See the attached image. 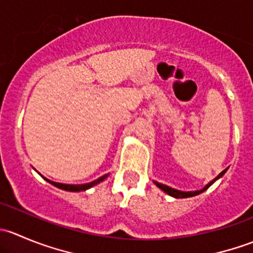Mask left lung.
I'll use <instances>...</instances> for the list:
<instances>
[{
	"instance_id": "1",
	"label": "left lung",
	"mask_w": 253,
	"mask_h": 253,
	"mask_svg": "<svg viewBox=\"0 0 253 253\" xmlns=\"http://www.w3.org/2000/svg\"><path fill=\"white\" fill-rule=\"evenodd\" d=\"M225 171H226V169L224 170V171H221L220 174H219L218 176H216V177L214 178L213 181H211V182H209L208 185H207L205 188H202V190H200V191H193V192H182V191L175 190V188L169 187V186H167V185H163V183L157 182V181H155V185H157L158 187L160 188V190L164 191L165 193H168V195L172 196V197H175V198H187V197H193V196H197V195H200V193L205 192V191L207 190V188H208L209 186H211V183L214 182V181H216V180H218L219 177H221V176H223L224 174H225Z\"/></svg>"
}]
</instances>
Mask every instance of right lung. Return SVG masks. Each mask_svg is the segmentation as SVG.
I'll return each mask as SVG.
<instances>
[{"label":"right lung","instance_id":"add662e5","mask_svg":"<svg viewBox=\"0 0 253 253\" xmlns=\"http://www.w3.org/2000/svg\"><path fill=\"white\" fill-rule=\"evenodd\" d=\"M108 177V175H104L101 176V177H99L98 180L93 181V182H89V183H84V185H66V183H60V182H53V181H50L47 180V178H45V180L47 181V182H50L51 185L56 186V187L61 188V190H65V191H71V192H78V191H85L88 190V188L93 187L94 185H96V183L101 182L103 180H105V178Z\"/></svg>","mask_w":253,"mask_h":253}]
</instances>
